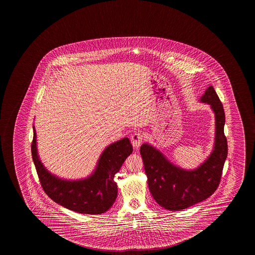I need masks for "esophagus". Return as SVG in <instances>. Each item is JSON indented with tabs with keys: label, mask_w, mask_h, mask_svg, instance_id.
Returning a JSON list of instances; mask_svg holds the SVG:
<instances>
[{
	"label": "esophagus",
	"mask_w": 255,
	"mask_h": 255,
	"mask_svg": "<svg viewBox=\"0 0 255 255\" xmlns=\"http://www.w3.org/2000/svg\"><path fill=\"white\" fill-rule=\"evenodd\" d=\"M130 140H131V144L135 148H138V146L141 145L142 140H143V134L141 132H134L131 137H130Z\"/></svg>",
	"instance_id": "34e87169"
}]
</instances>
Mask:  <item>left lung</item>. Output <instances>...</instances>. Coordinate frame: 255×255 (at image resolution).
<instances>
[{
  "instance_id": "8db88e82",
  "label": "left lung",
  "mask_w": 255,
  "mask_h": 255,
  "mask_svg": "<svg viewBox=\"0 0 255 255\" xmlns=\"http://www.w3.org/2000/svg\"><path fill=\"white\" fill-rule=\"evenodd\" d=\"M215 115V142L212 154L195 170H184L171 163L160 151L148 144L140 146V154L151 195L169 211H180L205 200L219 187L228 154L224 134L225 113L213 86L201 97Z\"/></svg>"
}]
</instances>
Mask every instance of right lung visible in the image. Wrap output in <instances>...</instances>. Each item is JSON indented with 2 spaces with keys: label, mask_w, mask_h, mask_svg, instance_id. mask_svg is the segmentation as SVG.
I'll return each instance as SVG.
<instances>
[{
  "label": "right lung",
  "mask_w": 255,
  "mask_h": 255,
  "mask_svg": "<svg viewBox=\"0 0 255 255\" xmlns=\"http://www.w3.org/2000/svg\"><path fill=\"white\" fill-rule=\"evenodd\" d=\"M33 128L32 157L47 196L55 203L76 213L101 214L107 212L117 199L115 175L133 150L129 138H122L106 147L92 175L83 180H67L51 174L43 166L38 156L36 132Z\"/></svg>",
  "instance_id": "1"
}]
</instances>
